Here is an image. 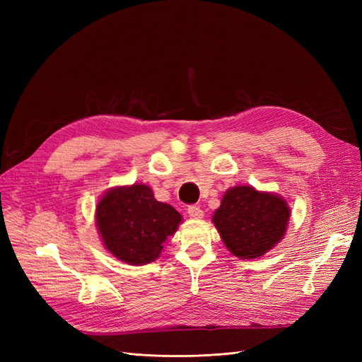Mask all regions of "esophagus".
<instances>
[{"label": "esophagus", "instance_id": "34e87169", "mask_svg": "<svg viewBox=\"0 0 362 362\" xmlns=\"http://www.w3.org/2000/svg\"><path fill=\"white\" fill-rule=\"evenodd\" d=\"M187 213H189V216H190L192 218H196V221H199V218L204 217V211L201 210L199 206H196V205L189 206V208H187Z\"/></svg>", "mask_w": 362, "mask_h": 362}]
</instances>
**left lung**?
Wrapping results in <instances>:
<instances>
[{
	"label": "left lung",
	"mask_w": 362,
	"mask_h": 362,
	"mask_svg": "<svg viewBox=\"0 0 362 362\" xmlns=\"http://www.w3.org/2000/svg\"><path fill=\"white\" fill-rule=\"evenodd\" d=\"M290 216V205L282 196L243 184L225 192L211 221L234 257L254 259L281 242Z\"/></svg>",
	"instance_id": "left-lung-1"
}]
</instances>
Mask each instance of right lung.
<instances>
[{
  "mask_svg": "<svg viewBox=\"0 0 362 362\" xmlns=\"http://www.w3.org/2000/svg\"><path fill=\"white\" fill-rule=\"evenodd\" d=\"M181 222L182 216L172 205L157 201L146 184L108 189L95 211L104 247L131 266L156 261Z\"/></svg>",
  "mask_w": 362,
  "mask_h": 362,
  "instance_id": "1",
  "label": "right lung"
}]
</instances>
